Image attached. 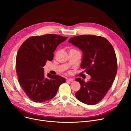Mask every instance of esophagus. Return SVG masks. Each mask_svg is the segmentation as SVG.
Instances as JSON below:
<instances>
[{
    "mask_svg": "<svg viewBox=\"0 0 131 131\" xmlns=\"http://www.w3.org/2000/svg\"><path fill=\"white\" fill-rule=\"evenodd\" d=\"M67 81H71V82H73L74 81V80L73 79H67Z\"/></svg>",
    "mask_w": 131,
    "mask_h": 131,
    "instance_id": "obj_1",
    "label": "esophagus"
}]
</instances>
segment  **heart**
Listing matches in <instances>:
<instances>
[{"instance_id": "obj_1", "label": "heart", "mask_w": 131, "mask_h": 131, "mask_svg": "<svg viewBox=\"0 0 131 131\" xmlns=\"http://www.w3.org/2000/svg\"><path fill=\"white\" fill-rule=\"evenodd\" d=\"M71 50H74V49H71Z\"/></svg>"}]
</instances>
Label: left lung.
<instances>
[{
  "mask_svg": "<svg viewBox=\"0 0 131 131\" xmlns=\"http://www.w3.org/2000/svg\"><path fill=\"white\" fill-rule=\"evenodd\" d=\"M68 42L83 52L81 67L91 76L87 82L80 78L75 79L81 85L75 97L87 105L97 104L111 87L117 72L114 48L106 38L94 35L73 37Z\"/></svg>",
  "mask_w": 131,
  "mask_h": 131,
  "instance_id": "left-lung-1",
  "label": "left lung"
}]
</instances>
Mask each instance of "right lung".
<instances>
[{"label":"right lung","mask_w":131,"mask_h":131,"mask_svg":"<svg viewBox=\"0 0 131 131\" xmlns=\"http://www.w3.org/2000/svg\"><path fill=\"white\" fill-rule=\"evenodd\" d=\"M67 38L53 34L34 36L20 47L16 60L18 82L32 101L43 102L51 99L65 82V79L59 75L48 73L46 78L43 67L48 60L53 59L56 48Z\"/></svg>","instance_id":"right-lung-1"}]
</instances>
